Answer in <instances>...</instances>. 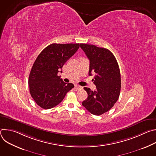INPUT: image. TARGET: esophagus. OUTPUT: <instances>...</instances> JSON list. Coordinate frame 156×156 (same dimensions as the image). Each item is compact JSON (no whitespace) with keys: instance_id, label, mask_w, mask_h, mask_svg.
<instances>
[{"instance_id":"obj_1","label":"esophagus","mask_w":156,"mask_h":156,"mask_svg":"<svg viewBox=\"0 0 156 156\" xmlns=\"http://www.w3.org/2000/svg\"><path fill=\"white\" fill-rule=\"evenodd\" d=\"M75 89H76V90H81V89L83 88V87H81V86H79V85H77V84H76V85L75 86Z\"/></svg>"}]
</instances>
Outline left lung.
<instances>
[{
	"label": "left lung",
	"instance_id": "1",
	"mask_svg": "<svg viewBox=\"0 0 156 156\" xmlns=\"http://www.w3.org/2000/svg\"><path fill=\"white\" fill-rule=\"evenodd\" d=\"M80 47L90 60L89 75L95 73L96 91L86 87L87 98L82 105L90 113L100 115L109 110L117 101L120 93L121 77L117 61L108 49L94 45L80 44Z\"/></svg>",
	"mask_w": 156,
	"mask_h": 156
}]
</instances>
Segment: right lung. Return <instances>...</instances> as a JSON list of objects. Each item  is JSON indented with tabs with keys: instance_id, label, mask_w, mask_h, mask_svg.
Returning a JSON list of instances; mask_svg holds the SVG:
<instances>
[{
	"instance_id": "1",
	"label": "right lung",
	"mask_w": 156,
	"mask_h": 156,
	"mask_svg": "<svg viewBox=\"0 0 156 156\" xmlns=\"http://www.w3.org/2000/svg\"><path fill=\"white\" fill-rule=\"evenodd\" d=\"M80 48V44H50L36 58L30 73L31 97L41 108L49 109L60 103L74 85L63 81L57 73ZM62 72V71H61Z\"/></svg>"
}]
</instances>
